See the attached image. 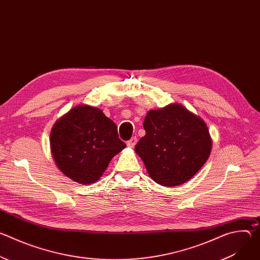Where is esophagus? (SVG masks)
<instances>
[{
    "label": "esophagus",
    "instance_id": "obj_1",
    "mask_svg": "<svg viewBox=\"0 0 260 260\" xmlns=\"http://www.w3.org/2000/svg\"><path fill=\"white\" fill-rule=\"evenodd\" d=\"M136 143H137V138L136 137H133L129 141H127V143H126V145L128 146V147H131V148H133V147H135V145H136Z\"/></svg>",
    "mask_w": 260,
    "mask_h": 260
}]
</instances>
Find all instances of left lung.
Here are the masks:
<instances>
[{
  "label": "left lung",
  "instance_id": "obj_1",
  "mask_svg": "<svg viewBox=\"0 0 260 260\" xmlns=\"http://www.w3.org/2000/svg\"><path fill=\"white\" fill-rule=\"evenodd\" d=\"M146 135L135 147L151 179L171 187L190 180L205 165L212 140L205 121L180 104L150 110Z\"/></svg>",
  "mask_w": 260,
  "mask_h": 260
}]
</instances>
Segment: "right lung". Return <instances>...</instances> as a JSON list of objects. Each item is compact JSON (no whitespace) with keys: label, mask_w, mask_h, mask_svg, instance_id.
<instances>
[{"label":"right lung","mask_w":260,"mask_h":260,"mask_svg":"<svg viewBox=\"0 0 260 260\" xmlns=\"http://www.w3.org/2000/svg\"><path fill=\"white\" fill-rule=\"evenodd\" d=\"M125 147L113 120L88 105L74 107L50 133L51 154L57 168L80 184L96 182L111 159Z\"/></svg>","instance_id":"1"}]
</instances>
